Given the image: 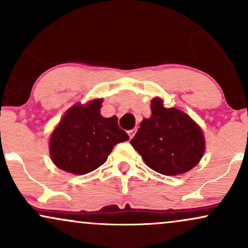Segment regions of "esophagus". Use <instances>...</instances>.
<instances>
[{
	"mask_svg": "<svg viewBox=\"0 0 248 248\" xmlns=\"http://www.w3.org/2000/svg\"><path fill=\"white\" fill-rule=\"evenodd\" d=\"M135 133H136V129H135V128H134V129L128 130V135H129V138H130V139H133V136L135 135Z\"/></svg>",
	"mask_w": 248,
	"mask_h": 248,
	"instance_id": "esophagus-1",
	"label": "esophagus"
}]
</instances>
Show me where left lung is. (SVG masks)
Masks as SVG:
<instances>
[{"label":"left lung","instance_id":"1","mask_svg":"<svg viewBox=\"0 0 248 248\" xmlns=\"http://www.w3.org/2000/svg\"><path fill=\"white\" fill-rule=\"evenodd\" d=\"M152 116L141 122L130 141L150 169L167 176L181 175L196 167L203 157V130L183 110L166 108L154 98Z\"/></svg>","mask_w":248,"mask_h":248}]
</instances>
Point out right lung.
<instances>
[{
  "label": "right lung",
  "instance_id": "add662e5",
  "mask_svg": "<svg viewBox=\"0 0 248 248\" xmlns=\"http://www.w3.org/2000/svg\"><path fill=\"white\" fill-rule=\"evenodd\" d=\"M102 99L76 104L62 115L50 138L52 162L64 171L85 175L107 161L115 144L129 140L118 118L100 114Z\"/></svg>",
  "mask_w": 248,
  "mask_h": 248
}]
</instances>
